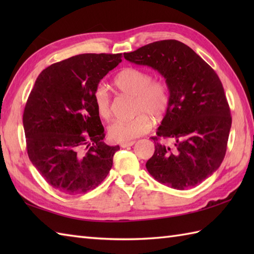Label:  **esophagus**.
Returning a JSON list of instances; mask_svg holds the SVG:
<instances>
[{
    "label": "esophagus",
    "instance_id": "1",
    "mask_svg": "<svg viewBox=\"0 0 254 254\" xmlns=\"http://www.w3.org/2000/svg\"><path fill=\"white\" fill-rule=\"evenodd\" d=\"M134 143H135V141H130V142L121 143V147L126 148V147H128V146H132V145H134Z\"/></svg>",
    "mask_w": 254,
    "mask_h": 254
}]
</instances>
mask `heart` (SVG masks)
<instances>
[{"mask_svg": "<svg viewBox=\"0 0 254 254\" xmlns=\"http://www.w3.org/2000/svg\"><path fill=\"white\" fill-rule=\"evenodd\" d=\"M113 84L122 93L134 97L133 112L136 116L126 120H116L110 124L108 134L112 141L130 142L149 130L152 126L150 118L157 122L165 117L169 105V94L163 80L152 78L145 69L131 66L119 72ZM93 100L99 117L108 120L111 117L108 91L98 86L94 90Z\"/></svg>", "mask_w": 254, "mask_h": 254, "instance_id": "heart-1", "label": "heart"}]
</instances>
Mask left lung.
I'll use <instances>...</instances> for the list:
<instances>
[{
    "mask_svg": "<svg viewBox=\"0 0 254 254\" xmlns=\"http://www.w3.org/2000/svg\"><path fill=\"white\" fill-rule=\"evenodd\" d=\"M124 58L156 69L169 89L168 109L150 137L155 153L146 163L148 172L177 190L196 187L219 168L227 149L231 116L218 75L178 40L156 41Z\"/></svg>",
    "mask_w": 254,
    "mask_h": 254,
    "instance_id": "obj_1",
    "label": "left lung"
}]
</instances>
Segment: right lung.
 Returning <instances> with one entry per match:
<instances>
[{
  "label": "right lung",
  "instance_id": "right-lung-1",
  "mask_svg": "<svg viewBox=\"0 0 254 254\" xmlns=\"http://www.w3.org/2000/svg\"><path fill=\"white\" fill-rule=\"evenodd\" d=\"M121 53H86L48 66L26 102L23 124L30 161L57 190L84 194L109 174L120 149L104 142L93 94Z\"/></svg>",
  "mask_w": 254,
  "mask_h": 254
}]
</instances>
